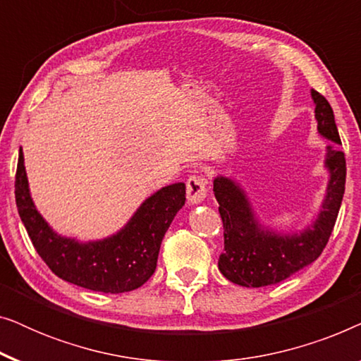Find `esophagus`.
<instances>
[{
    "mask_svg": "<svg viewBox=\"0 0 361 361\" xmlns=\"http://www.w3.org/2000/svg\"><path fill=\"white\" fill-rule=\"evenodd\" d=\"M207 182L205 176L202 174H194L190 176L189 179H187V200L190 202V204H200V202H204V199L207 197Z\"/></svg>",
    "mask_w": 361,
    "mask_h": 361,
    "instance_id": "obj_1",
    "label": "esophagus"
}]
</instances>
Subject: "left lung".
<instances>
[{
    "label": "left lung",
    "instance_id": "8db88e82",
    "mask_svg": "<svg viewBox=\"0 0 361 361\" xmlns=\"http://www.w3.org/2000/svg\"><path fill=\"white\" fill-rule=\"evenodd\" d=\"M315 120L320 135L332 141L327 146L325 167L330 172L327 195L314 225L302 233L283 235L263 228L256 220L245 192L228 177H215L214 192L224 221L225 250L220 255L219 269L231 283L245 288L278 284L314 263L322 253L337 221L345 192L347 162L335 125L334 110L327 98L312 90Z\"/></svg>",
    "mask_w": 361,
    "mask_h": 361
}]
</instances>
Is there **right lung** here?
<instances>
[{
    "mask_svg": "<svg viewBox=\"0 0 361 361\" xmlns=\"http://www.w3.org/2000/svg\"><path fill=\"white\" fill-rule=\"evenodd\" d=\"M14 195L29 238L54 274L80 288L120 294L141 288L156 271L162 238L185 204V184L162 187L142 202L116 235L88 243L57 235L36 210L29 195L21 149Z\"/></svg>",
    "mask_w": 361,
    "mask_h": 361,
    "instance_id": "right-lung-1",
    "label": "right lung"
}]
</instances>
